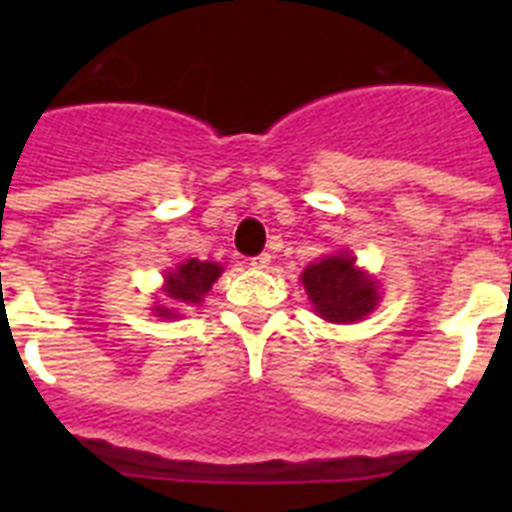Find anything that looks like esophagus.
<instances>
[{"instance_id":"1","label":"esophagus","mask_w":512,"mask_h":512,"mask_svg":"<svg viewBox=\"0 0 512 512\" xmlns=\"http://www.w3.org/2000/svg\"><path fill=\"white\" fill-rule=\"evenodd\" d=\"M271 264V253H259V256H253L251 266L253 269H269Z\"/></svg>"}]
</instances>
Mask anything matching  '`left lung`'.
Here are the masks:
<instances>
[{
  "instance_id": "left-lung-1",
  "label": "left lung",
  "mask_w": 512,
  "mask_h": 512,
  "mask_svg": "<svg viewBox=\"0 0 512 512\" xmlns=\"http://www.w3.org/2000/svg\"><path fill=\"white\" fill-rule=\"evenodd\" d=\"M302 284L312 307L328 323H356L379 305V284L356 269L354 256L330 253L302 271Z\"/></svg>"
}]
</instances>
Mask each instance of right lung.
Instances as JSON below:
<instances>
[{
    "label": "right lung",
    "instance_id": "obj_1",
    "mask_svg": "<svg viewBox=\"0 0 512 512\" xmlns=\"http://www.w3.org/2000/svg\"><path fill=\"white\" fill-rule=\"evenodd\" d=\"M223 274V266L215 264V261H200V259H187L184 264L176 266L174 271H166V284L164 292L174 305H200L202 297L212 289V284L217 282V277ZM158 318H179L176 310L164 305L153 307Z\"/></svg>",
    "mask_w": 512,
    "mask_h": 512
}]
</instances>
